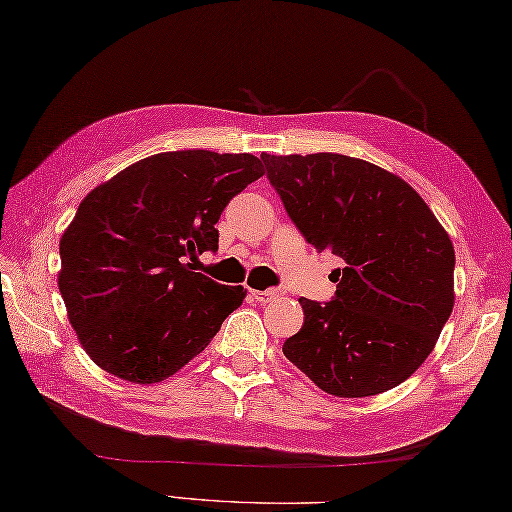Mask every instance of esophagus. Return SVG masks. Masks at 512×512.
<instances>
[{
  "instance_id": "34e87169",
  "label": "esophagus",
  "mask_w": 512,
  "mask_h": 512,
  "mask_svg": "<svg viewBox=\"0 0 512 512\" xmlns=\"http://www.w3.org/2000/svg\"><path fill=\"white\" fill-rule=\"evenodd\" d=\"M250 295H253V299L259 301V303H273V301H279L281 297H284V290H281V288L250 290Z\"/></svg>"
}]
</instances>
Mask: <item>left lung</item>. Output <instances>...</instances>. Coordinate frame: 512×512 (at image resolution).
<instances>
[{
    "label": "left lung",
    "mask_w": 512,
    "mask_h": 512,
    "mask_svg": "<svg viewBox=\"0 0 512 512\" xmlns=\"http://www.w3.org/2000/svg\"><path fill=\"white\" fill-rule=\"evenodd\" d=\"M266 178L306 242L330 250L332 301L301 297L303 328L284 354L339 398L400 385L433 352L453 310L455 253L416 189L341 154L262 156Z\"/></svg>",
    "instance_id": "1"
}]
</instances>
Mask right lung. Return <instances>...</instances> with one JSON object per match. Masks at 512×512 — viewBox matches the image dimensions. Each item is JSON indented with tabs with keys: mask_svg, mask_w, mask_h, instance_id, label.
I'll return each instance as SVG.
<instances>
[{
	"mask_svg": "<svg viewBox=\"0 0 512 512\" xmlns=\"http://www.w3.org/2000/svg\"><path fill=\"white\" fill-rule=\"evenodd\" d=\"M264 176L250 154L165 151L116 173L79 204L61 237L59 290L92 361L149 385L198 356L242 306V286L193 273L217 250L226 204Z\"/></svg>",
	"mask_w": 512,
	"mask_h": 512,
	"instance_id": "right-lung-1",
	"label": "right lung"
}]
</instances>
